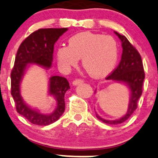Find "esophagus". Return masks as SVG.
Instances as JSON below:
<instances>
[{
    "label": "esophagus",
    "instance_id": "obj_1",
    "mask_svg": "<svg viewBox=\"0 0 158 158\" xmlns=\"http://www.w3.org/2000/svg\"><path fill=\"white\" fill-rule=\"evenodd\" d=\"M82 82H83V80H82V79H75V80L73 81V82H72V84H73L74 86H77V85L82 83Z\"/></svg>",
    "mask_w": 158,
    "mask_h": 158
}]
</instances>
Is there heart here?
I'll return each mask as SVG.
<instances>
[{"instance_id":"b5f03b06","label":"heart","mask_w":158,"mask_h":158,"mask_svg":"<svg viewBox=\"0 0 158 158\" xmlns=\"http://www.w3.org/2000/svg\"><path fill=\"white\" fill-rule=\"evenodd\" d=\"M68 43V47L61 46L57 51V63L64 70L76 66L82 58V67L89 76L99 79L108 75L117 63L118 46L113 36L82 32Z\"/></svg>"}]
</instances>
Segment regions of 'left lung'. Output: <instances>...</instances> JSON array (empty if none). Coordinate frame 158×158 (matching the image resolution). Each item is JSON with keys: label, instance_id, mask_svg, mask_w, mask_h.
I'll use <instances>...</instances> for the list:
<instances>
[{"label": "left lung", "instance_id": "1", "mask_svg": "<svg viewBox=\"0 0 158 158\" xmlns=\"http://www.w3.org/2000/svg\"><path fill=\"white\" fill-rule=\"evenodd\" d=\"M114 33L122 41V47L123 49L122 58L118 67L106 78V79L126 83L130 89L131 97L127 113L118 120H106L96 114L97 118L104 123L110 125H117L126 122L133 114L137 108L139 97L142 95L143 84L145 78V72L139 53L126 36L119 34L117 32H114Z\"/></svg>", "mask_w": 158, "mask_h": 158}]
</instances>
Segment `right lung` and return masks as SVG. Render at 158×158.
I'll return each mask as SVG.
<instances>
[{"label": "right lung", "mask_w": 158, "mask_h": 158, "mask_svg": "<svg viewBox=\"0 0 158 158\" xmlns=\"http://www.w3.org/2000/svg\"><path fill=\"white\" fill-rule=\"evenodd\" d=\"M67 30V28L38 29L23 41L16 54L14 67L11 72V94L17 112L34 125L48 126L58 120L64 111V94L70 86L64 77L54 76L50 78V94L55 97L57 107L51 114H44L30 108L23 101L20 94L22 78L27 64H37L46 68L51 67L54 44Z\"/></svg>", "instance_id": "add662e5"}]
</instances>
